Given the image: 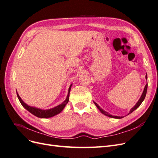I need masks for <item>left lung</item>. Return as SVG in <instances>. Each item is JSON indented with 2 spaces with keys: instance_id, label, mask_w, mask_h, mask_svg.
I'll use <instances>...</instances> for the list:
<instances>
[{
  "instance_id": "8db88e82",
  "label": "left lung",
  "mask_w": 158,
  "mask_h": 158,
  "mask_svg": "<svg viewBox=\"0 0 158 158\" xmlns=\"http://www.w3.org/2000/svg\"><path fill=\"white\" fill-rule=\"evenodd\" d=\"M146 79H147V74L146 75ZM147 88H148V84H146V85H145V88H144V92H143V93H142V95H141V97H140V99L138 100V102L136 103V104L135 105V107H132V108L131 109L130 112H129V113H128V114H130V113H132L134 111H135V109H137L138 107H139V106H140L141 103H142V102L144 101V98H145V97H146V92H147ZM94 103H95V106H96V107L98 108V109L99 110V111H101V112H102L103 114H104L105 115L108 116V117H109L115 118H123V117H118V116H112L111 114H109L107 112H106V111H103V110L102 109L100 108V107L98 106V105L96 103H95V102H94Z\"/></svg>"
}]
</instances>
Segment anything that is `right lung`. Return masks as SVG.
Here are the masks:
<instances>
[{"instance_id": "right-lung-1", "label": "right lung", "mask_w": 158, "mask_h": 158, "mask_svg": "<svg viewBox=\"0 0 158 158\" xmlns=\"http://www.w3.org/2000/svg\"><path fill=\"white\" fill-rule=\"evenodd\" d=\"M71 86H72V84L70 85V86L69 89V94L67 95V98H66L65 101L63 102V103H61L60 105H59V106H56L54 108L47 109V110H42V109H40L27 106V104H26L22 101L20 97L19 96L18 93H17V96H18L19 101H20V102L22 105V106L24 108H26L28 111L30 112L33 114H34L35 116H36L37 117H40V118H49V117H53V116L56 115V114H59V113H60L62 111H63V109L65 107L66 103L69 102V94H70V91L71 89Z\"/></svg>"}]
</instances>
